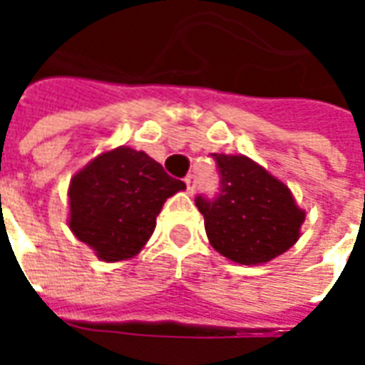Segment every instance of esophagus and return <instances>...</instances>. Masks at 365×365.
Wrapping results in <instances>:
<instances>
[{
  "label": "esophagus",
  "mask_w": 365,
  "mask_h": 365,
  "mask_svg": "<svg viewBox=\"0 0 365 365\" xmlns=\"http://www.w3.org/2000/svg\"><path fill=\"white\" fill-rule=\"evenodd\" d=\"M185 185H187V193H195V187H197V178L193 174H190L185 178Z\"/></svg>",
  "instance_id": "obj_1"
}]
</instances>
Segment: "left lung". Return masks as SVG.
I'll list each match as a JSON object with an SVG mask.
<instances>
[{
    "mask_svg": "<svg viewBox=\"0 0 365 365\" xmlns=\"http://www.w3.org/2000/svg\"><path fill=\"white\" fill-rule=\"evenodd\" d=\"M219 174L213 197L199 193L209 242L238 264H264L297 242L305 213L291 191L246 156L211 154Z\"/></svg>",
    "mask_w": 365,
    "mask_h": 365,
    "instance_id": "obj_1",
    "label": "left lung"
}]
</instances>
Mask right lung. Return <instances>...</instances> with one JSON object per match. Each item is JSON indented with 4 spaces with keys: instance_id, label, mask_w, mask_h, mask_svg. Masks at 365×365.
<instances>
[{
    "instance_id": "1",
    "label": "right lung",
    "mask_w": 365,
    "mask_h": 365,
    "mask_svg": "<svg viewBox=\"0 0 365 365\" xmlns=\"http://www.w3.org/2000/svg\"><path fill=\"white\" fill-rule=\"evenodd\" d=\"M183 187L144 152H105L70 183V229L101 260H127L150 238L164 201Z\"/></svg>"
}]
</instances>
